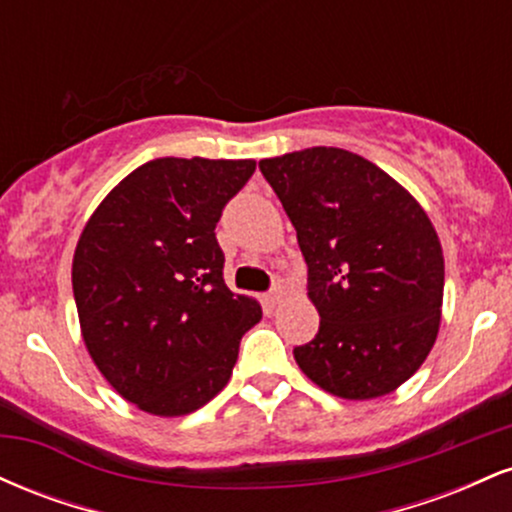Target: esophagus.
Segmentation results:
<instances>
[{"instance_id":"1","label":"esophagus","mask_w":512,"mask_h":512,"mask_svg":"<svg viewBox=\"0 0 512 512\" xmlns=\"http://www.w3.org/2000/svg\"><path fill=\"white\" fill-rule=\"evenodd\" d=\"M281 298H284V286H274V289L269 291L267 296H264V301H267L269 305H276L281 301Z\"/></svg>"}]
</instances>
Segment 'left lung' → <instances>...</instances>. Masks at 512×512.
<instances>
[{"label":"left lung","mask_w":512,"mask_h":512,"mask_svg":"<svg viewBox=\"0 0 512 512\" xmlns=\"http://www.w3.org/2000/svg\"><path fill=\"white\" fill-rule=\"evenodd\" d=\"M308 264L320 313L298 368L342 399L390 395L426 361L440 327L445 262L421 204L385 170L334 146L260 161Z\"/></svg>","instance_id":"8db88e82"}]
</instances>
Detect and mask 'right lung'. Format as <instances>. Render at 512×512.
<instances>
[{"label": "right lung", "instance_id": "add662e5", "mask_svg": "<svg viewBox=\"0 0 512 512\" xmlns=\"http://www.w3.org/2000/svg\"><path fill=\"white\" fill-rule=\"evenodd\" d=\"M255 161L156 158L98 204L72 262L81 337L117 395L182 416L231 380L262 308L223 281L216 223Z\"/></svg>", "mask_w": 512, "mask_h": 512}]
</instances>
